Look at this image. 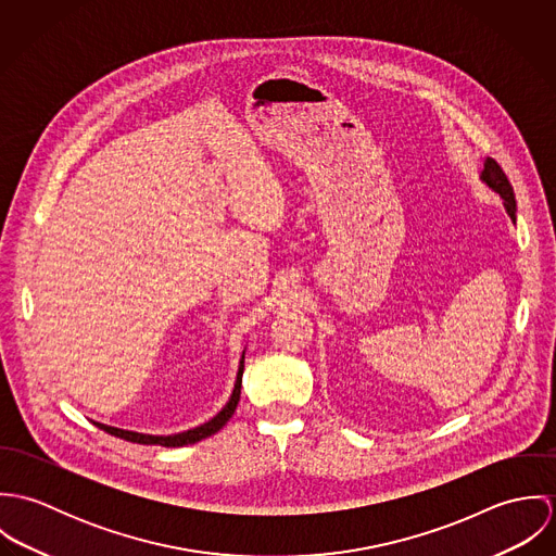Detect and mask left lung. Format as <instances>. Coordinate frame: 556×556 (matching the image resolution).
<instances>
[{"instance_id": "obj_1", "label": "left lung", "mask_w": 556, "mask_h": 556, "mask_svg": "<svg viewBox=\"0 0 556 556\" xmlns=\"http://www.w3.org/2000/svg\"><path fill=\"white\" fill-rule=\"evenodd\" d=\"M479 179L503 199V207H505L507 216L511 218V223H516V197H514V188H511L507 175L503 173V168L494 160L485 159Z\"/></svg>"}]
</instances>
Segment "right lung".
<instances>
[{
	"instance_id": "1",
	"label": "right lung",
	"mask_w": 556,
	"mask_h": 556,
	"mask_svg": "<svg viewBox=\"0 0 556 556\" xmlns=\"http://www.w3.org/2000/svg\"><path fill=\"white\" fill-rule=\"evenodd\" d=\"M243 355L245 351L241 353V359H239L238 377H236V386H233V392L231 397L227 400V404L205 424L197 426V428H190V430H184V432H175V434H146V432H135V430H124V428H115V426H106V424H100V421H93V426H98L100 430L117 437V439H124V441H130V443H139V445H160V447H184V445H190V443H199L212 434H216L236 413L238 408L239 394H241V375H243Z\"/></svg>"
}]
</instances>
